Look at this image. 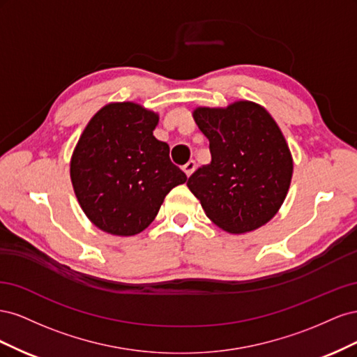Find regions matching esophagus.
Instances as JSON below:
<instances>
[{
	"label": "esophagus",
	"instance_id": "obj_1",
	"mask_svg": "<svg viewBox=\"0 0 357 357\" xmlns=\"http://www.w3.org/2000/svg\"><path fill=\"white\" fill-rule=\"evenodd\" d=\"M197 169V162L195 160H189L186 165H183V171H185V174L188 176V177H190L192 176V172Z\"/></svg>",
	"mask_w": 357,
	"mask_h": 357
}]
</instances>
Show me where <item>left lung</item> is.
Listing matches in <instances>:
<instances>
[{"mask_svg": "<svg viewBox=\"0 0 357 357\" xmlns=\"http://www.w3.org/2000/svg\"><path fill=\"white\" fill-rule=\"evenodd\" d=\"M193 119L208 138L211 162L188 180L207 218L229 234L261 228L282 207L294 159L273 116L252 101L197 107Z\"/></svg>", "mask_w": 357, "mask_h": 357, "instance_id": "1", "label": "left lung"}]
</instances>
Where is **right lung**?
<instances>
[{"label":"right lung","mask_w":357,"mask_h":357,"mask_svg":"<svg viewBox=\"0 0 357 357\" xmlns=\"http://www.w3.org/2000/svg\"><path fill=\"white\" fill-rule=\"evenodd\" d=\"M158 113L137 102H110L86 125L70 162L83 213L101 231L131 236L152 223L172 188L186 174L153 135Z\"/></svg>","instance_id":"obj_1"}]
</instances>
